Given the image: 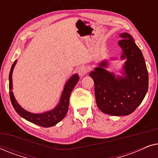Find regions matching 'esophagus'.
Segmentation results:
<instances>
[{
	"label": "esophagus",
	"mask_w": 158,
	"mask_h": 158,
	"mask_svg": "<svg viewBox=\"0 0 158 158\" xmlns=\"http://www.w3.org/2000/svg\"><path fill=\"white\" fill-rule=\"evenodd\" d=\"M87 72H88V69L85 66H81L78 68V73L81 77L83 76V75H85L86 73H87Z\"/></svg>",
	"instance_id": "34e87169"
}]
</instances>
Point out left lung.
<instances>
[{
  "label": "left lung",
  "instance_id": "8db88e82",
  "mask_svg": "<svg viewBox=\"0 0 158 158\" xmlns=\"http://www.w3.org/2000/svg\"><path fill=\"white\" fill-rule=\"evenodd\" d=\"M119 36L122 38L118 42L122 51L121 59L126 60L121 70L122 75H116L107 70L106 60L98 63L89 73L94 81L97 106L103 113L111 116L132 113L148 90V72L141 50L130 34L124 32Z\"/></svg>",
  "mask_w": 158,
  "mask_h": 158
}]
</instances>
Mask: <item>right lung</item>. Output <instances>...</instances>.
<instances>
[{
    "mask_svg": "<svg viewBox=\"0 0 158 158\" xmlns=\"http://www.w3.org/2000/svg\"><path fill=\"white\" fill-rule=\"evenodd\" d=\"M16 62L17 60H16L14 64H12L9 73V94L10 101H11L15 111L21 117L34 124L43 127H50L55 126L58 122L63 119L64 116H66L69 107V98H70L71 92L79 81L78 75L77 73L73 75L66 82L65 85L64 86V89L62 92L59 103L53 109L41 114H34L25 110L19 104V103L15 98L14 93L12 91V74Z\"/></svg>",
    "mask_w": 158,
    "mask_h": 158,
    "instance_id": "1",
    "label": "right lung"
}]
</instances>
